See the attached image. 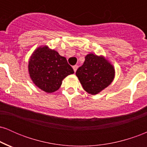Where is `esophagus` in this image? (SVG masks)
<instances>
[{
  "instance_id": "esophagus-1",
  "label": "esophagus",
  "mask_w": 147,
  "mask_h": 147,
  "mask_svg": "<svg viewBox=\"0 0 147 147\" xmlns=\"http://www.w3.org/2000/svg\"><path fill=\"white\" fill-rule=\"evenodd\" d=\"M72 68H73L74 71L76 72V71H77V68H78V66H77V65H73V67H72Z\"/></svg>"
}]
</instances>
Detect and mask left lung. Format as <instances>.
Returning a JSON list of instances; mask_svg holds the SVG:
<instances>
[{
	"label": "left lung",
	"instance_id": "obj_1",
	"mask_svg": "<svg viewBox=\"0 0 147 147\" xmlns=\"http://www.w3.org/2000/svg\"><path fill=\"white\" fill-rule=\"evenodd\" d=\"M76 75L88 93L95 95L112 83L115 77L113 65L103 56L88 54Z\"/></svg>",
	"mask_w": 147,
	"mask_h": 147
}]
</instances>
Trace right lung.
I'll return each instance as SVG.
<instances>
[{
    "mask_svg": "<svg viewBox=\"0 0 147 147\" xmlns=\"http://www.w3.org/2000/svg\"><path fill=\"white\" fill-rule=\"evenodd\" d=\"M28 70L33 83L48 93L58 90L63 79L74 73L66 59L47 45L34 51L29 60Z\"/></svg>",
    "mask_w": 147,
    "mask_h": 147,
    "instance_id": "add662e5",
    "label": "right lung"
}]
</instances>
